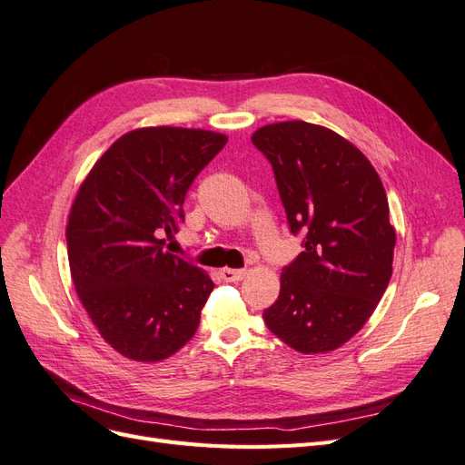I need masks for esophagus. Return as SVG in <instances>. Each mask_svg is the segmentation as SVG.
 Returning a JSON list of instances; mask_svg holds the SVG:
<instances>
[{"mask_svg":"<svg viewBox=\"0 0 465 465\" xmlns=\"http://www.w3.org/2000/svg\"><path fill=\"white\" fill-rule=\"evenodd\" d=\"M246 275V270H231V267H224V270H221V277L224 281H241L244 279Z\"/></svg>","mask_w":465,"mask_h":465,"instance_id":"obj_1","label":"esophagus"}]
</instances>
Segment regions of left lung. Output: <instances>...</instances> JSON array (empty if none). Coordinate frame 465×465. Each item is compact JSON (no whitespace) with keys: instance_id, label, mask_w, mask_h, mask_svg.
<instances>
[{"instance_id":"1","label":"left lung","mask_w":465,"mask_h":465,"mask_svg":"<svg viewBox=\"0 0 465 465\" xmlns=\"http://www.w3.org/2000/svg\"><path fill=\"white\" fill-rule=\"evenodd\" d=\"M252 143L270 161L304 248L281 272L263 322L301 353H326L364 326L390 283L396 231L384 186L355 145L322 125H263Z\"/></svg>"}]
</instances>
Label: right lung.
Returning a JSON list of instances; mask_svg holds the SVG:
<instances>
[{
    "label": "right lung",
    "instance_id": "1",
    "mask_svg": "<svg viewBox=\"0 0 465 465\" xmlns=\"http://www.w3.org/2000/svg\"><path fill=\"white\" fill-rule=\"evenodd\" d=\"M227 137L186 128L122 135L83 182L65 231L79 299L104 341L154 362L184 347L215 283L163 234L184 223L186 193Z\"/></svg>",
    "mask_w": 465,
    "mask_h": 465
}]
</instances>
